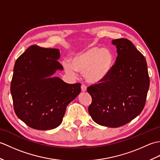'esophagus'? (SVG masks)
I'll list each match as a JSON object with an SVG mask.
<instances>
[{
  "label": "esophagus",
  "mask_w": 160,
  "mask_h": 160,
  "mask_svg": "<svg viewBox=\"0 0 160 160\" xmlns=\"http://www.w3.org/2000/svg\"><path fill=\"white\" fill-rule=\"evenodd\" d=\"M81 90H82V91H83V92L87 91V86L85 84H82V85H81Z\"/></svg>",
  "instance_id": "1"
}]
</instances>
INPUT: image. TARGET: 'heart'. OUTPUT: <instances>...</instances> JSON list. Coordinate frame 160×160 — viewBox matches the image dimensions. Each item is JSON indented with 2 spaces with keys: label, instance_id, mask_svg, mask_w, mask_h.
<instances>
[{
  "label": "heart",
  "instance_id": "1",
  "mask_svg": "<svg viewBox=\"0 0 160 160\" xmlns=\"http://www.w3.org/2000/svg\"><path fill=\"white\" fill-rule=\"evenodd\" d=\"M113 55L108 49L93 47L78 53L72 60V64L64 61L63 66L66 72L75 76L76 71L84 73L88 81L97 82L110 72L113 64Z\"/></svg>",
  "mask_w": 160,
  "mask_h": 160
}]
</instances>
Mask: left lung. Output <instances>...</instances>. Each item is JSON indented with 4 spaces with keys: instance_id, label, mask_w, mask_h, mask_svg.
Segmentation results:
<instances>
[{
    "instance_id": "obj_1",
    "label": "left lung",
    "mask_w": 160,
    "mask_h": 160,
    "mask_svg": "<svg viewBox=\"0 0 160 160\" xmlns=\"http://www.w3.org/2000/svg\"><path fill=\"white\" fill-rule=\"evenodd\" d=\"M118 56L107 76L87 88L92 102L89 113L97 124L116 128L143 110L150 84L147 61L130 40H112Z\"/></svg>"
}]
</instances>
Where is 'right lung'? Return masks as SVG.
Segmentation results:
<instances>
[{
  "mask_svg": "<svg viewBox=\"0 0 160 160\" xmlns=\"http://www.w3.org/2000/svg\"><path fill=\"white\" fill-rule=\"evenodd\" d=\"M59 50L32 45L17 58L11 82L13 109L32 128L49 130L61 124L67 106L81 91V84H67L50 76L63 67Z\"/></svg>",
  "mask_w": 160,
  "mask_h": 160,
  "instance_id": "obj_1",
  "label": "right lung"
}]
</instances>
